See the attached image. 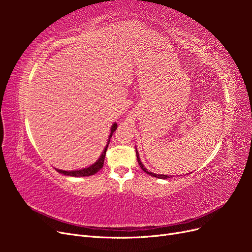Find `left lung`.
<instances>
[{
  "label": "left lung",
  "instance_id": "1",
  "mask_svg": "<svg viewBox=\"0 0 252 252\" xmlns=\"http://www.w3.org/2000/svg\"><path fill=\"white\" fill-rule=\"evenodd\" d=\"M135 151H136V158H138L139 165H140V167H141L142 170H143L144 172H146V173H148L149 175H151V177H155V178H158V179H164V180H166V179L172 178V177H170V175H167V174H157V173H154V172L149 171L147 168H145L144 164L141 162V158H140V156H139V151L136 150V147H135Z\"/></svg>",
  "mask_w": 252,
  "mask_h": 252
}]
</instances>
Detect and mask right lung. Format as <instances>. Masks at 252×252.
<instances>
[{
	"instance_id": "add662e5",
	"label": "right lung",
	"mask_w": 252,
	"mask_h": 252,
	"mask_svg": "<svg viewBox=\"0 0 252 252\" xmlns=\"http://www.w3.org/2000/svg\"><path fill=\"white\" fill-rule=\"evenodd\" d=\"M118 125L116 122L111 125V128H110V133L108 135V139H107V144H106L105 148L103 149L101 156L98 157V158L96 159V161L91 164L90 166H87L85 167V168H82V169H78V170H62V169H59V168H55L59 173L61 174H64V175H68V177H89V175H93V174H95L98 170H100L102 167H103V164H104V158H105V156H106V150H107V147H108V144L110 142V139L111 136L113 134V132L116 131Z\"/></svg>"
}]
</instances>
